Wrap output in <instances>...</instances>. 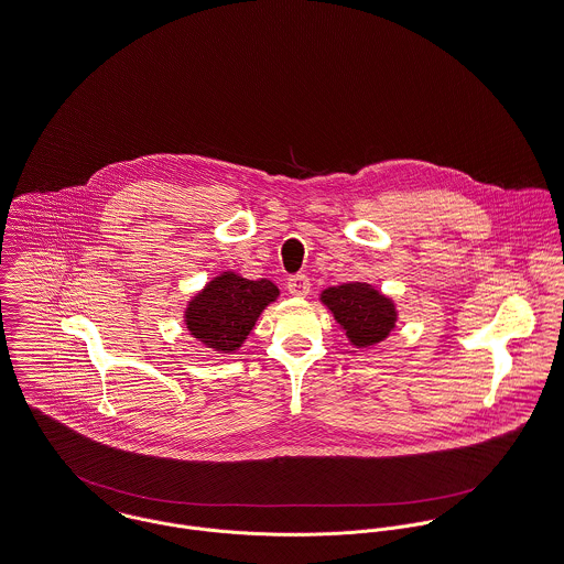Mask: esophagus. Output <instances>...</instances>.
<instances>
[{
    "mask_svg": "<svg viewBox=\"0 0 564 564\" xmlns=\"http://www.w3.org/2000/svg\"><path fill=\"white\" fill-rule=\"evenodd\" d=\"M288 290H290L292 296L304 299V296H308V292H311V281H308L306 274H294V276H290V281H288Z\"/></svg>",
    "mask_w": 564,
    "mask_h": 564,
    "instance_id": "34e87169",
    "label": "esophagus"
}]
</instances>
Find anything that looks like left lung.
Masks as SVG:
<instances>
[{
  "instance_id": "left-lung-1",
  "label": "left lung",
  "mask_w": 564,
  "mask_h": 564,
  "mask_svg": "<svg viewBox=\"0 0 564 564\" xmlns=\"http://www.w3.org/2000/svg\"><path fill=\"white\" fill-rule=\"evenodd\" d=\"M319 301L333 313L347 341L354 347H373L389 339L397 324V304L369 283L351 281L326 288Z\"/></svg>"
}]
</instances>
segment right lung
Returning a JSON list of instances; mask_svg holds the SVG:
<instances>
[{
	"label": "right lung",
	"mask_w": 564,
	"mask_h": 564,
	"mask_svg": "<svg viewBox=\"0 0 564 564\" xmlns=\"http://www.w3.org/2000/svg\"><path fill=\"white\" fill-rule=\"evenodd\" d=\"M276 299L279 288L272 281H251L227 270L188 301L184 324L204 346L217 354H234L256 328L261 311Z\"/></svg>",
	"instance_id": "1"
}]
</instances>
